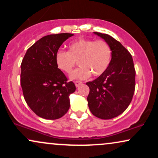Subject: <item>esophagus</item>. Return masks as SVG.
<instances>
[{
    "mask_svg": "<svg viewBox=\"0 0 158 158\" xmlns=\"http://www.w3.org/2000/svg\"><path fill=\"white\" fill-rule=\"evenodd\" d=\"M81 84H82V81H75L76 87H79V85H81Z\"/></svg>",
    "mask_w": 158,
    "mask_h": 158,
    "instance_id": "1",
    "label": "esophagus"
}]
</instances>
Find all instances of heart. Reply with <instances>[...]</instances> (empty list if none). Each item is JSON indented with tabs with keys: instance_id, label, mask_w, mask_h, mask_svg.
<instances>
[{
	"instance_id": "heart-1",
	"label": "heart",
	"mask_w": 158,
	"mask_h": 158,
	"mask_svg": "<svg viewBox=\"0 0 158 158\" xmlns=\"http://www.w3.org/2000/svg\"><path fill=\"white\" fill-rule=\"evenodd\" d=\"M68 48V51L56 52L55 61L64 73H70L78 61L80 67L70 74L72 79H86L91 74L100 77L109 68L113 52L106 41L81 39L72 42Z\"/></svg>"
}]
</instances>
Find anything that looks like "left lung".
I'll return each mask as SVG.
<instances>
[{"instance_id":"8db88e82","label":"left lung","mask_w":158,"mask_h":158,"mask_svg":"<svg viewBox=\"0 0 158 158\" xmlns=\"http://www.w3.org/2000/svg\"><path fill=\"white\" fill-rule=\"evenodd\" d=\"M104 39L112 49L108 70L95 80L88 81L87 100L95 117L110 119L121 114L131 103L135 90V68L128 50L108 34L94 32Z\"/></svg>"}]
</instances>
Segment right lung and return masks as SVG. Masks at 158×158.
Wrapping results in <instances>:
<instances>
[{
    "label": "right lung",
    "instance_id": "obj_1",
    "mask_svg": "<svg viewBox=\"0 0 158 158\" xmlns=\"http://www.w3.org/2000/svg\"><path fill=\"white\" fill-rule=\"evenodd\" d=\"M71 33L44 36L32 45L21 62V85L23 97L36 115L47 119L61 118L70 108L69 95L75 84L57 68L56 53Z\"/></svg>",
    "mask_w": 158,
    "mask_h": 158
}]
</instances>
